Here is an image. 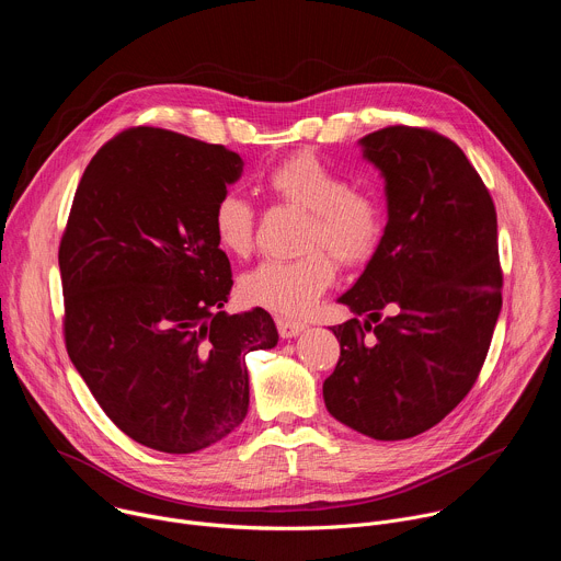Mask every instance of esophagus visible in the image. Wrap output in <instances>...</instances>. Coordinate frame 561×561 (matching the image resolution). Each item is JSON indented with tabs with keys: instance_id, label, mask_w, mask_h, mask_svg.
I'll use <instances>...</instances> for the list:
<instances>
[{
	"instance_id": "34e87169",
	"label": "esophagus",
	"mask_w": 561,
	"mask_h": 561,
	"mask_svg": "<svg viewBox=\"0 0 561 561\" xmlns=\"http://www.w3.org/2000/svg\"><path fill=\"white\" fill-rule=\"evenodd\" d=\"M277 331H279V335H282L284 340H288V337L299 335V333L304 331V324H301V322H290V319L279 317V319H277Z\"/></svg>"
}]
</instances>
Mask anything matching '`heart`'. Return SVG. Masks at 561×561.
I'll return each instance as SVG.
<instances>
[{
  "mask_svg": "<svg viewBox=\"0 0 561 561\" xmlns=\"http://www.w3.org/2000/svg\"><path fill=\"white\" fill-rule=\"evenodd\" d=\"M266 191L282 204L308 213L297 260H268L242 279V297L282 317L304 314L335 279L333 254L342 266L364 264L383 232V206L373 191L353 188L348 180L312 152H295L264 178ZM257 215L253 204L226 193L213 210L219 247L247 257L255 247ZM324 248L332 254L321 251Z\"/></svg>",
  "mask_w": 561,
  "mask_h": 561,
  "instance_id": "obj_1",
  "label": "heart"
}]
</instances>
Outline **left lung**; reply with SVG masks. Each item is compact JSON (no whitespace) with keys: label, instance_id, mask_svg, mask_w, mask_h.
<instances>
[{"label":"left lung","instance_id":"left-lung-1","mask_svg":"<svg viewBox=\"0 0 561 561\" xmlns=\"http://www.w3.org/2000/svg\"><path fill=\"white\" fill-rule=\"evenodd\" d=\"M386 182L388 224L333 327L329 413L381 442L439 424L470 392L502 310L497 213L463 150L437 130L386 126L359 139Z\"/></svg>","mask_w":561,"mask_h":561}]
</instances>
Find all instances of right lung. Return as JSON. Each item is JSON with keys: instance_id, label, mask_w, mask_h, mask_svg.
Returning a JSON list of instances; mask_svg holds the SVG:
<instances>
[{"instance_id": "obj_1", "label": "right lung", "mask_w": 561, "mask_h": 561, "mask_svg": "<svg viewBox=\"0 0 561 561\" xmlns=\"http://www.w3.org/2000/svg\"><path fill=\"white\" fill-rule=\"evenodd\" d=\"M244 162L219 144L137 126L79 182L59 242L64 342L111 422L173 455L249 413L247 355L277 344L264 308L228 314L230 262L213 210Z\"/></svg>"}]
</instances>
